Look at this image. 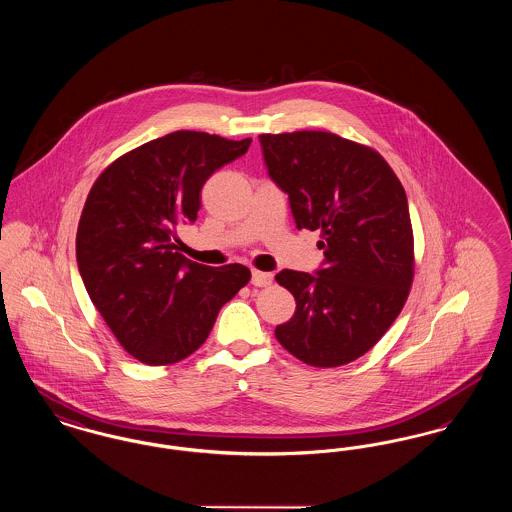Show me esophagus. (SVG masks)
<instances>
[{"label": "esophagus", "mask_w": 512, "mask_h": 512, "mask_svg": "<svg viewBox=\"0 0 512 512\" xmlns=\"http://www.w3.org/2000/svg\"><path fill=\"white\" fill-rule=\"evenodd\" d=\"M251 284L257 288H265L272 284V274L270 272H263V270H253L251 272Z\"/></svg>", "instance_id": "1"}]
</instances>
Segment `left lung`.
Returning <instances> with one entry per match:
<instances>
[{"mask_svg":"<svg viewBox=\"0 0 512 512\" xmlns=\"http://www.w3.org/2000/svg\"><path fill=\"white\" fill-rule=\"evenodd\" d=\"M270 178L290 195L297 228L320 230L324 268L282 270L295 313L274 336L318 368L370 351L399 317L414 278L407 195L372 147L322 130L259 136Z\"/></svg>","mask_w":512,"mask_h":512,"instance_id":"left-lung-1","label":"left lung"}]
</instances>
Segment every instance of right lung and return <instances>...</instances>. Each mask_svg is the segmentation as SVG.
<instances>
[{
    "mask_svg": "<svg viewBox=\"0 0 512 512\" xmlns=\"http://www.w3.org/2000/svg\"><path fill=\"white\" fill-rule=\"evenodd\" d=\"M249 144L176 130L115 159L86 197L76 230L80 276L124 351L144 365L190 357L220 307L251 280L244 265L205 267L178 251V226L197 219L205 180Z\"/></svg>",
    "mask_w": 512,
    "mask_h": 512,
    "instance_id": "add662e5",
    "label": "right lung"
}]
</instances>
